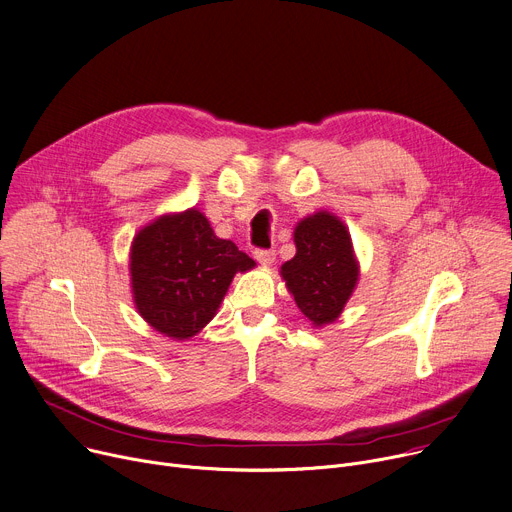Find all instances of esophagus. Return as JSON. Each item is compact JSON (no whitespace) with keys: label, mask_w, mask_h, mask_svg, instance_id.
Wrapping results in <instances>:
<instances>
[{"label":"esophagus","mask_w":512,"mask_h":512,"mask_svg":"<svg viewBox=\"0 0 512 512\" xmlns=\"http://www.w3.org/2000/svg\"><path fill=\"white\" fill-rule=\"evenodd\" d=\"M255 259H257L263 267H269V265H273V261H275V251H263V249H259V251H255Z\"/></svg>","instance_id":"esophagus-1"}]
</instances>
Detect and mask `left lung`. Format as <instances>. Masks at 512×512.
<instances>
[{"instance_id":"left-lung-1","label":"left lung","mask_w":512,"mask_h":512,"mask_svg":"<svg viewBox=\"0 0 512 512\" xmlns=\"http://www.w3.org/2000/svg\"><path fill=\"white\" fill-rule=\"evenodd\" d=\"M296 255L280 269L288 292L312 327L335 322L359 282V261L345 222L318 210L294 228Z\"/></svg>"}]
</instances>
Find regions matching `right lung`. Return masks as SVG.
I'll return each mask as SVG.
<instances>
[{"mask_svg": "<svg viewBox=\"0 0 512 512\" xmlns=\"http://www.w3.org/2000/svg\"><path fill=\"white\" fill-rule=\"evenodd\" d=\"M128 259L136 312L173 341L198 335L216 316L232 277L255 267L235 243L214 235L198 208L161 214L143 226Z\"/></svg>", "mask_w": 512, "mask_h": 512, "instance_id": "1", "label": "right lung"}]
</instances>
